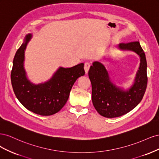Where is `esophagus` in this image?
<instances>
[{
  "label": "esophagus",
  "mask_w": 159,
  "mask_h": 159,
  "mask_svg": "<svg viewBox=\"0 0 159 159\" xmlns=\"http://www.w3.org/2000/svg\"><path fill=\"white\" fill-rule=\"evenodd\" d=\"M90 66H91V64H90L89 62H88V61L85 62V64H84V70H85V71L86 74H87L88 72Z\"/></svg>",
  "instance_id": "esophagus-1"
}]
</instances>
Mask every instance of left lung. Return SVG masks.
<instances>
[{"label":"left lung","instance_id":"8db88e82","mask_svg":"<svg viewBox=\"0 0 159 159\" xmlns=\"http://www.w3.org/2000/svg\"><path fill=\"white\" fill-rule=\"evenodd\" d=\"M118 47L135 52L140 57L134 84L129 89L123 90L113 84L108 71L99 61H94L88 72L93 106L101 115L107 118L120 117L133 109L141 102L147 85L146 57L139 42L121 43Z\"/></svg>","mask_w":159,"mask_h":159}]
</instances>
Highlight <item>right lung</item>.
I'll return each mask as SVG.
<instances>
[{
    "label": "right lung",
    "instance_id": "obj_1",
    "mask_svg": "<svg viewBox=\"0 0 159 159\" xmlns=\"http://www.w3.org/2000/svg\"><path fill=\"white\" fill-rule=\"evenodd\" d=\"M31 38V34L25 36L14 56L11 83L16 97L24 107L36 114L48 116L57 113L64 106L75 81L85 74L84 64L68 68L60 67L50 80L43 84H34L28 80L24 68L25 52Z\"/></svg>",
    "mask_w": 159,
    "mask_h": 159
}]
</instances>
